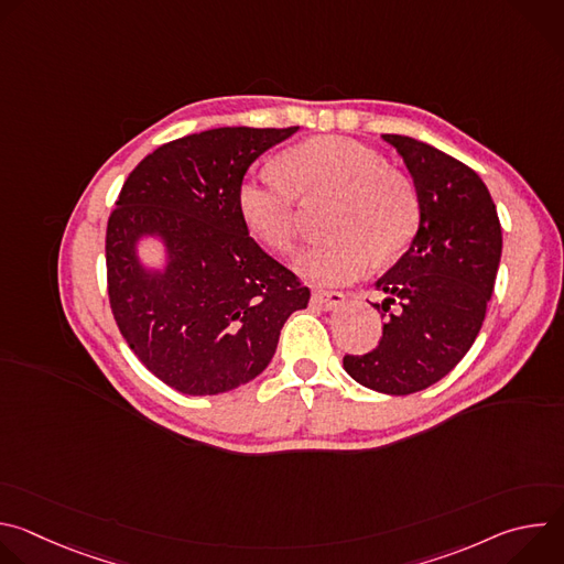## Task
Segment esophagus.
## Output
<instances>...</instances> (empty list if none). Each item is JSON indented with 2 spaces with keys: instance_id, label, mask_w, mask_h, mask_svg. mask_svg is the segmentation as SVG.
<instances>
[{
  "instance_id": "1",
  "label": "esophagus",
  "mask_w": 564,
  "mask_h": 564,
  "mask_svg": "<svg viewBox=\"0 0 564 564\" xmlns=\"http://www.w3.org/2000/svg\"><path fill=\"white\" fill-rule=\"evenodd\" d=\"M346 303V296L337 290H314L312 292V305L321 310H337Z\"/></svg>"
}]
</instances>
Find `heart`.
Listing matches in <instances>:
<instances>
[{
    "label": "heart",
    "instance_id": "obj_1",
    "mask_svg": "<svg viewBox=\"0 0 564 564\" xmlns=\"http://www.w3.org/2000/svg\"><path fill=\"white\" fill-rule=\"evenodd\" d=\"M335 196L326 238L310 243L299 270L321 283L359 279L372 259L404 252L420 225L413 183L383 158L346 138H312L281 155V172L259 170L238 185L236 203L248 229L263 246L292 250L301 227V198Z\"/></svg>",
    "mask_w": 564,
    "mask_h": 564
}]
</instances>
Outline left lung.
Listing matches in <instances>:
<instances>
[{
    "mask_svg": "<svg viewBox=\"0 0 564 564\" xmlns=\"http://www.w3.org/2000/svg\"><path fill=\"white\" fill-rule=\"evenodd\" d=\"M413 176L420 229L409 252L375 288L383 333L346 372L386 394H411L446 377L473 346L494 294L502 254L496 203L481 178L453 155L409 135L383 133Z\"/></svg>",
    "mask_w": 564,
    "mask_h": 564,
    "instance_id": "obj_1",
    "label": "left lung"
}]
</instances>
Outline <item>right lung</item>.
Returning a JSON list of instances; mask_svg holds the SVG:
<instances>
[{
  "label": "right lung",
  "mask_w": 564,
  "mask_h": 564,
  "mask_svg": "<svg viewBox=\"0 0 564 564\" xmlns=\"http://www.w3.org/2000/svg\"><path fill=\"white\" fill-rule=\"evenodd\" d=\"M299 127H220L158 147L124 181L107 225V290L120 335L160 381L218 394L261 375L310 290L240 218L236 192L254 160ZM164 238L165 273L134 257Z\"/></svg>",
  "instance_id": "obj_1"
}]
</instances>
